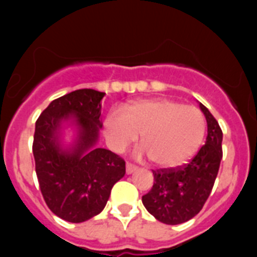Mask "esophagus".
<instances>
[{
  "label": "esophagus",
  "mask_w": 257,
  "mask_h": 257,
  "mask_svg": "<svg viewBox=\"0 0 257 257\" xmlns=\"http://www.w3.org/2000/svg\"><path fill=\"white\" fill-rule=\"evenodd\" d=\"M136 170H138V167H136L135 165H133V163H127V165H126V172L128 175L134 174V172H135Z\"/></svg>",
  "instance_id": "obj_1"
}]
</instances>
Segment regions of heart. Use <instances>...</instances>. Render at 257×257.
<instances>
[{"mask_svg":"<svg viewBox=\"0 0 257 257\" xmlns=\"http://www.w3.org/2000/svg\"><path fill=\"white\" fill-rule=\"evenodd\" d=\"M109 147L121 153L142 133V153L161 167H176L192 158L201 147L206 122L196 106L170 99H140L124 110L112 109L104 119Z\"/></svg>","mask_w":257,"mask_h":257,"instance_id":"1","label":"heart"}]
</instances>
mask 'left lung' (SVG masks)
Returning <instances> with one entry per match:
<instances>
[{
  "label": "left lung",
  "mask_w": 257,
  "mask_h": 257,
  "mask_svg": "<svg viewBox=\"0 0 257 257\" xmlns=\"http://www.w3.org/2000/svg\"><path fill=\"white\" fill-rule=\"evenodd\" d=\"M207 122L206 144L187 165L153 171V188L143 196L145 208L158 221L178 225L202 210L212 190L222 158V133L217 121L202 103Z\"/></svg>",
  "instance_id": "8db88e82"
}]
</instances>
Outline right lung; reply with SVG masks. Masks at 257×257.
Returning a JSON list of instances; mask_svg holds the SVG:
<instances>
[{"label": "right lung", "mask_w": 257, "mask_h": 257, "mask_svg": "<svg viewBox=\"0 0 257 257\" xmlns=\"http://www.w3.org/2000/svg\"><path fill=\"white\" fill-rule=\"evenodd\" d=\"M104 95L92 88L69 92L51 101L36 122L33 156L41 193L65 221L83 222L100 213L126 174L121 157L96 147Z\"/></svg>", "instance_id": "add662e5"}]
</instances>
